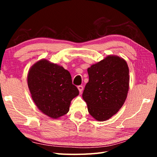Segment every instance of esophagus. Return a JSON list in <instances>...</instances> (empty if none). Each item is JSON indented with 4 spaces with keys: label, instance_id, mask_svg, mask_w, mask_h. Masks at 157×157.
I'll return each mask as SVG.
<instances>
[{
    "label": "esophagus",
    "instance_id": "esophagus-1",
    "mask_svg": "<svg viewBox=\"0 0 157 157\" xmlns=\"http://www.w3.org/2000/svg\"><path fill=\"white\" fill-rule=\"evenodd\" d=\"M78 90H79V92H82L83 91V89H84V88H83V86H82V85L78 86Z\"/></svg>",
    "mask_w": 157,
    "mask_h": 157
}]
</instances>
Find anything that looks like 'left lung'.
Returning a JSON list of instances; mask_svg holds the SVG:
<instances>
[{"instance_id":"1","label":"left lung","mask_w":157,"mask_h":157,"mask_svg":"<svg viewBox=\"0 0 157 157\" xmlns=\"http://www.w3.org/2000/svg\"><path fill=\"white\" fill-rule=\"evenodd\" d=\"M89 81L82 97L95 119L102 121L116 114L129 90V68L124 59L108 56L88 69Z\"/></svg>"}]
</instances>
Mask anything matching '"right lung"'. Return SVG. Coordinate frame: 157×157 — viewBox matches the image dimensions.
I'll use <instances>...</instances> for the list:
<instances>
[{
    "label": "right lung",
    "instance_id": "obj_1",
    "mask_svg": "<svg viewBox=\"0 0 157 157\" xmlns=\"http://www.w3.org/2000/svg\"><path fill=\"white\" fill-rule=\"evenodd\" d=\"M28 84L38 108L53 119L67 114L72 99L79 94L67 70L46 59L29 69Z\"/></svg>",
    "mask_w": 157,
    "mask_h": 157
}]
</instances>
